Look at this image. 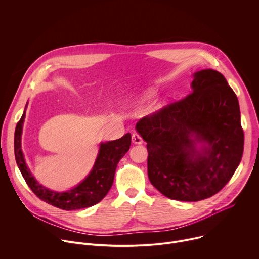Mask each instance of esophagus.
<instances>
[{
    "label": "esophagus",
    "instance_id": "34e87169",
    "mask_svg": "<svg viewBox=\"0 0 259 259\" xmlns=\"http://www.w3.org/2000/svg\"><path fill=\"white\" fill-rule=\"evenodd\" d=\"M132 142L135 144H140L143 142V140H142V137L138 133L135 132L132 134Z\"/></svg>",
    "mask_w": 259,
    "mask_h": 259
}]
</instances>
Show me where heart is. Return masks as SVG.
Instances as JSON below:
<instances>
[{"mask_svg":"<svg viewBox=\"0 0 259 259\" xmlns=\"http://www.w3.org/2000/svg\"><path fill=\"white\" fill-rule=\"evenodd\" d=\"M154 96H155V91H154V90H149V91H146V92L142 95L141 101H146V100L151 99V98L154 97Z\"/></svg>","mask_w":259,"mask_h":259,"instance_id":"1","label":"heart"}]
</instances>
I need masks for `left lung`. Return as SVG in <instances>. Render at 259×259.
<instances>
[{
    "label": "left lung",
    "mask_w": 259,
    "mask_h": 259,
    "mask_svg": "<svg viewBox=\"0 0 259 259\" xmlns=\"http://www.w3.org/2000/svg\"><path fill=\"white\" fill-rule=\"evenodd\" d=\"M147 142V174L171 200L197 202L217 194L238 168L244 150L237 95L214 69L194 73L192 93L140 119ZM203 143L197 150L196 144Z\"/></svg>",
    "instance_id": "obj_1"
}]
</instances>
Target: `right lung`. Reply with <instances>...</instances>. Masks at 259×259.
<instances>
[{
	"mask_svg": "<svg viewBox=\"0 0 259 259\" xmlns=\"http://www.w3.org/2000/svg\"><path fill=\"white\" fill-rule=\"evenodd\" d=\"M24 118L25 109L16 125L14 134V153L17 166L33 194L42 201L67 211L91 207L99 203L113 186L119 161L130 149L131 134L127 133L117 140L100 143L98 156L89 175L76 188L67 192L58 193L41 186L31 175L26 166L21 151V133Z\"/></svg>",
	"mask_w": 259,
	"mask_h": 259,
	"instance_id": "right-lung-1",
	"label": "right lung"
}]
</instances>
